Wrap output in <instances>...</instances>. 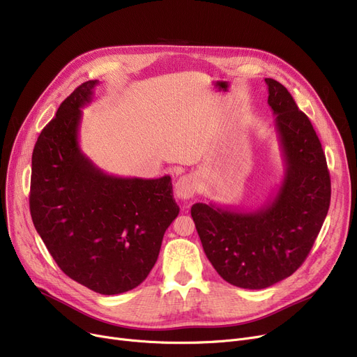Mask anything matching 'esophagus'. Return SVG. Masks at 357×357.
Wrapping results in <instances>:
<instances>
[{"label": "esophagus", "mask_w": 357, "mask_h": 357, "mask_svg": "<svg viewBox=\"0 0 357 357\" xmlns=\"http://www.w3.org/2000/svg\"><path fill=\"white\" fill-rule=\"evenodd\" d=\"M175 194L179 199L186 201L195 197L197 194V181L191 175L181 176L175 183Z\"/></svg>", "instance_id": "esophagus-1"}]
</instances>
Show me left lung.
Returning a JSON list of instances; mask_svg holds the SVG:
<instances>
[{
  "mask_svg": "<svg viewBox=\"0 0 357 357\" xmlns=\"http://www.w3.org/2000/svg\"><path fill=\"white\" fill-rule=\"evenodd\" d=\"M268 104L285 159L276 197L255 211L197 202L191 215L205 255L229 284L264 289L304 264L326 220L331 182L326 155L310 119L272 78Z\"/></svg>",
  "mask_w": 357,
  "mask_h": 357,
  "instance_id": "8db88e82",
  "label": "left lung"
}]
</instances>
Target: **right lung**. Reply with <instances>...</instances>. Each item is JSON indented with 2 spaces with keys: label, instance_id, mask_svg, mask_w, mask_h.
<instances>
[{
  "label": "right lung",
  "instance_id": "obj_1",
  "mask_svg": "<svg viewBox=\"0 0 357 357\" xmlns=\"http://www.w3.org/2000/svg\"><path fill=\"white\" fill-rule=\"evenodd\" d=\"M100 82L75 89L42 130L31 156L30 214L65 275L102 295L139 287L178 217L171 176L120 178L79 149L81 108Z\"/></svg>",
  "mask_w": 357,
  "mask_h": 357
}]
</instances>
